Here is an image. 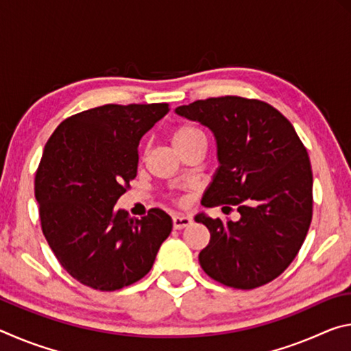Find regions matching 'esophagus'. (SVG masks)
Segmentation results:
<instances>
[{"label":"esophagus","instance_id":"34e87169","mask_svg":"<svg viewBox=\"0 0 351 351\" xmlns=\"http://www.w3.org/2000/svg\"><path fill=\"white\" fill-rule=\"evenodd\" d=\"M192 224V217L187 215H175L173 217V228L175 229H184Z\"/></svg>","mask_w":351,"mask_h":351}]
</instances>
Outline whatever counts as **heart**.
<instances>
[{
    "instance_id": "obj_1",
    "label": "heart",
    "mask_w": 351,
    "mask_h": 351,
    "mask_svg": "<svg viewBox=\"0 0 351 351\" xmlns=\"http://www.w3.org/2000/svg\"><path fill=\"white\" fill-rule=\"evenodd\" d=\"M199 136H204L199 132L197 127L189 125V123H182V125H178L173 132H171V144L176 148H181L187 145L190 141L199 138Z\"/></svg>"
}]
</instances>
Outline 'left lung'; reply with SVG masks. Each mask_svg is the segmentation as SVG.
Here are the masks:
<instances>
[{"label":"left lung","instance_id":"left-lung-1","mask_svg":"<svg viewBox=\"0 0 351 351\" xmlns=\"http://www.w3.org/2000/svg\"><path fill=\"white\" fill-rule=\"evenodd\" d=\"M176 114L203 123L215 136L217 169L201 204L237 206L240 219L198 213L210 241L199 252L213 280L254 289L288 268L313 218V171L294 127L269 104L239 96L178 106Z\"/></svg>","mask_w":351,"mask_h":351}]
</instances>
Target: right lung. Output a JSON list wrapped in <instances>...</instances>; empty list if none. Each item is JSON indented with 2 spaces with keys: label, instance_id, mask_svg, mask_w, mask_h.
Returning <instances> with one entry per match:
<instances>
[{
  "label": "right lung",
  "instance_id": "right-lung-1",
  "mask_svg": "<svg viewBox=\"0 0 351 351\" xmlns=\"http://www.w3.org/2000/svg\"><path fill=\"white\" fill-rule=\"evenodd\" d=\"M169 104L114 105L63 121L46 142L35 173L41 229L75 280L116 291L148 274L171 218L150 209L141 219L116 209L138 173L139 141Z\"/></svg>",
  "mask_w": 351,
  "mask_h": 351
}]
</instances>
